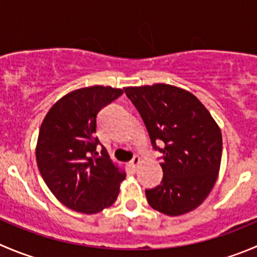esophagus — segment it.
I'll return each instance as SVG.
<instances>
[{
	"label": "esophagus",
	"mask_w": 257,
	"mask_h": 257,
	"mask_svg": "<svg viewBox=\"0 0 257 257\" xmlns=\"http://www.w3.org/2000/svg\"><path fill=\"white\" fill-rule=\"evenodd\" d=\"M139 163H141V158L136 156V157H133V159H132L131 162H129V166H131L133 169H136L137 167H138Z\"/></svg>",
	"instance_id": "34e87169"
}]
</instances>
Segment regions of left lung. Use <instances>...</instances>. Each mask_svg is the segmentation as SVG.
<instances>
[{
    "instance_id": "obj_1",
    "label": "left lung",
    "mask_w": 257,
    "mask_h": 257,
    "mask_svg": "<svg viewBox=\"0 0 257 257\" xmlns=\"http://www.w3.org/2000/svg\"><path fill=\"white\" fill-rule=\"evenodd\" d=\"M141 114L152 147L162 153L163 178L146 189L152 208L168 216L195 210L220 171L222 134L210 111L189 91L167 84L124 88ZM165 147L159 149L156 143Z\"/></svg>"
}]
</instances>
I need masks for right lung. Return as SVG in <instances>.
Segmentation results:
<instances>
[{"instance_id": "add662e5", "label": "right lung", "mask_w": 257, "mask_h": 257, "mask_svg": "<svg viewBox=\"0 0 257 257\" xmlns=\"http://www.w3.org/2000/svg\"><path fill=\"white\" fill-rule=\"evenodd\" d=\"M123 94L111 86L74 90L54 104L39 132L36 162L52 195L64 206L96 213L116 201L125 173L115 167L96 133L98 113Z\"/></svg>"}]
</instances>
